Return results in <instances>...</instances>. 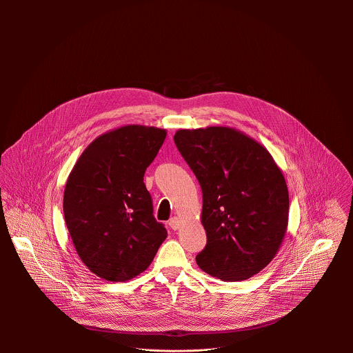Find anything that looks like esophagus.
I'll use <instances>...</instances> for the list:
<instances>
[{
    "label": "esophagus",
    "mask_w": 353,
    "mask_h": 353,
    "mask_svg": "<svg viewBox=\"0 0 353 353\" xmlns=\"http://www.w3.org/2000/svg\"><path fill=\"white\" fill-rule=\"evenodd\" d=\"M168 225H170L174 231H176V230L181 227V220H179L178 217H172V219H170Z\"/></svg>",
    "instance_id": "esophagus-1"
}]
</instances>
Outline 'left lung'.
I'll use <instances>...</instances> for the list:
<instances>
[{"label":"left lung","instance_id":"obj_1","mask_svg":"<svg viewBox=\"0 0 353 353\" xmlns=\"http://www.w3.org/2000/svg\"><path fill=\"white\" fill-rule=\"evenodd\" d=\"M174 141L201 186L206 246L197 265L223 281L256 274L287 231L290 197L281 170L261 144L231 128L183 129Z\"/></svg>","mask_w":353,"mask_h":353}]
</instances>
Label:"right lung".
<instances>
[{"label":"right lung","mask_w":353,"mask_h":353,"mask_svg":"<svg viewBox=\"0 0 353 353\" xmlns=\"http://www.w3.org/2000/svg\"><path fill=\"white\" fill-rule=\"evenodd\" d=\"M165 130L129 125L92 141L73 167L63 192V216L76 252L108 281L144 272L167 238L144 183Z\"/></svg>","instance_id":"1"}]
</instances>
